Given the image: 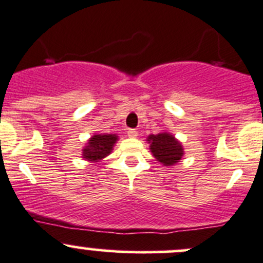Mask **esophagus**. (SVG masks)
<instances>
[{"label": "esophagus", "instance_id": "1", "mask_svg": "<svg viewBox=\"0 0 263 263\" xmlns=\"http://www.w3.org/2000/svg\"><path fill=\"white\" fill-rule=\"evenodd\" d=\"M127 136L131 137V138H136L137 137V131H136V129H128V131H127Z\"/></svg>", "mask_w": 263, "mask_h": 263}]
</instances>
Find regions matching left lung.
<instances>
[{
	"label": "left lung",
	"instance_id": "obj_1",
	"mask_svg": "<svg viewBox=\"0 0 263 263\" xmlns=\"http://www.w3.org/2000/svg\"><path fill=\"white\" fill-rule=\"evenodd\" d=\"M147 142L149 143L151 154L163 166L177 164L184 155L182 143L170 132L149 135L147 137Z\"/></svg>",
	"mask_w": 263,
	"mask_h": 263
}]
</instances>
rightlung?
Returning a JSON list of instances; mask_svg holds the SVG:
<instances>
[{
  "label": "right lung",
  "mask_w": 263,
  "mask_h": 263,
  "mask_svg": "<svg viewBox=\"0 0 263 263\" xmlns=\"http://www.w3.org/2000/svg\"><path fill=\"white\" fill-rule=\"evenodd\" d=\"M118 141V136L115 134H96L86 143L82 149V158L88 162H101L111 154L114 146Z\"/></svg>",
  "instance_id": "obj_1"
}]
</instances>
